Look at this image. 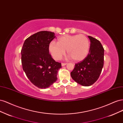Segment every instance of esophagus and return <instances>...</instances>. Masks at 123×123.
Segmentation results:
<instances>
[{
	"mask_svg": "<svg viewBox=\"0 0 123 123\" xmlns=\"http://www.w3.org/2000/svg\"><path fill=\"white\" fill-rule=\"evenodd\" d=\"M67 65V63H62V66H64Z\"/></svg>",
	"mask_w": 123,
	"mask_h": 123,
	"instance_id": "1",
	"label": "esophagus"
}]
</instances>
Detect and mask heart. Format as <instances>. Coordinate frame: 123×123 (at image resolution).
Wrapping results in <instances>:
<instances>
[{"mask_svg": "<svg viewBox=\"0 0 123 123\" xmlns=\"http://www.w3.org/2000/svg\"><path fill=\"white\" fill-rule=\"evenodd\" d=\"M49 51L55 60H59L66 53L75 62L84 60L88 54L90 43L83 34L66 35L58 38L57 43L52 42L49 45Z\"/></svg>", "mask_w": 123, "mask_h": 123, "instance_id": "1", "label": "heart"}]
</instances>
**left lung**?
I'll return each instance as SVG.
<instances>
[{
    "label": "left lung",
    "mask_w": 123,
    "mask_h": 123,
    "mask_svg": "<svg viewBox=\"0 0 123 123\" xmlns=\"http://www.w3.org/2000/svg\"><path fill=\"white\" fill-rule=\"evenodd\" d=\"M89 52L83 61L75 65L71 72L72 79L83 86H90L97 80L104 66V49L99 40L88 36Z\"/></svg>",
    "instance_id": "1"
}]
</instances>
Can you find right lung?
Wrapping results in <instances>:
<instances>
[{
  "mask_svg": "<svg viewBox=\"0 0 123 123\" xmlns=\"http://www.w3.org/2000/svg\"><path fill=\"white\" fill-rule=\"evenodd\" d=\"M55 37L53 32L40 31L26 39L21 51V64L31 82L46 89L56 81L61 63L55 62L49 54V45Z\"/></svg>",
  "mask_w": 123,
  "mask_h": 123,
  "instance_id": "obj_1",
  "label": "right lung"
}]
</instances>
